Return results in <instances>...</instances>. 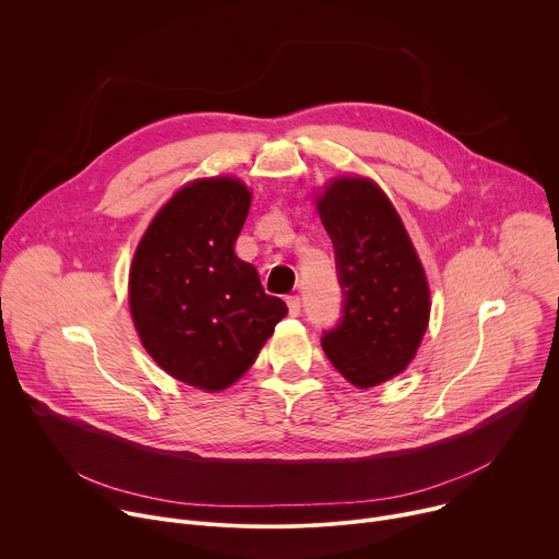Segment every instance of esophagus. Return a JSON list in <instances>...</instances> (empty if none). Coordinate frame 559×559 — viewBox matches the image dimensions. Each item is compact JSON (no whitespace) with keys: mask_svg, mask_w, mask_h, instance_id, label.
Here are the masks:
<instances>
[{"mask_svg":"<svg viewBox=\"0 0 559 559\" xmlns=\"http://www.w3.org/2000/svg\"><path fill=\"white\" fill-rule=\"evenodd\" d=\"M287 309H289V316H300V298L287 296Z\"/></svg>","mask_w":559,"mask_h":559,"instance_id":"obj_1","label":"esophagus"}]
</instances>
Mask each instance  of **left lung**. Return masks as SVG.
I'll return each mask as SVG.
<instances>
[{
    "instance_id": "left-lung-1",
    "label": "left lung",
    "mask_w": 559,
    "mask_h": 559,
    "mask_svg": "<svg viewBox=\"0 0 559 559\" xmlns=\"http://www.w3.org/2000/svg\"><path fill=\"white\" fill-rule=\"evenodd\" d=\"M334 243L343 309L323 332L330 362L356 386L401 373L429 323V287L407 229L369 179H338L318 201Z\"/></svg>"
}]
</instances>
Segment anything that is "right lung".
Segmentation results:
<instances>
[{"label":"right lung","mask_w":559,"mask_h":559,"mask_svg":"<svg viewBox=\"0 0 559 559\" xmlns=\"http://www.w3.org/2000/svg\"><path fill=\"white\" fill-rule=\"evenodd\" d=\"M236 179L179 190L134 252L130 311L147 354L181 382L221 391L241 378L287 313L259 272L234 254L250 212Z\"/></svg>","instance_id":"1"}]
</instances>
